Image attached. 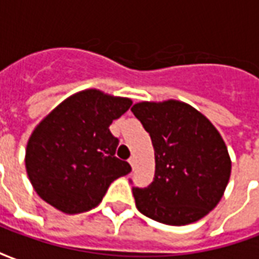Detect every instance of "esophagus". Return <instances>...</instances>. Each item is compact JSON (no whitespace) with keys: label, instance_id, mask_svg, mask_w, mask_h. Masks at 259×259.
Here are the masks:
<instances>
[{"label":"esophagus","instance_id":"esophagus-1","mask_svg":"<svg viewBox=\"0 0 259 259\" xmlns=\"http://www.w3.org/2000/svg\"><path fill=\"white\" fill-rule=\"evenodd\" d=\"M129 163H130V165H132V168L135 169V166H136V158L135 157H130Z\"/></svg>","mask_w":259,"mask_h":259}]
</instances>
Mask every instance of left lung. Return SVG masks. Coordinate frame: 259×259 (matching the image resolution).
Segmentation results:
<instances>
[{
  "label": "left lung",
  "mask_w": 259,
  "mask_h": 259,
  "mask_svg": "<svg viewBox=\"0 0 259 259\" xmlns=\"http://www.w3.org/2000/svg\"><path fill=\"white\" fill-rule=\"evenodd\" d=\"M132 112L155 151L152 183L133 187L137 209L172 226L205 217L222 198L232 170L222 136L202 113L176 100L139 102Z\"/></svg>",
  "instance_id": "1"
}]
</instances>
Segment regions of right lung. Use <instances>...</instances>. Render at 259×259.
Instances as JSON below:
<instances>
[{"label": "right lung", "mask_w": 259, "mask_h": 259, "mask_svg": "<svg viewBox=\"0 0 259 259\" xmlns=\"http://www.w3.org/2000/svg\"><path fill=\"white\" fill-rule=\"evenodd\" d=\"M132 100L80 91L61 102L33 130L26 147V170L42 200L65 213L93 209L108 187L132 170L115 157L119 140L111 133Z\"/></svg>", "instance_id": "add662e5"}]
</instances>
